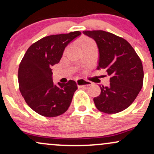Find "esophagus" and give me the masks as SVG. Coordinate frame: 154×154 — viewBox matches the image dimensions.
<instances>
[{"mask_svg":"<svg viewBox=\"0 0 154 154\" xmlns=\"http://www.w3.org/2000/svg\"><path fill=\"white\" fill-rule=\"evenodd\" d=\"M77 82V85L79 86V87H88V86H91L93 83L91 82H89V81L85 80V79H79L76 81Z\"/></svg>","mask_w":154,"mask_h":154,"instance_id":"1","label":"esophagus"}]
</instances>
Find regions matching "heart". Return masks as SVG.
Instances as JSON below:
<instances>
[{
	"label": "heart",
	"mask_w": 154,
	"mask_h": 154,
	"mask_svg": "<svg viewBox=\"0 0 154 154\" xmlns=\"http://www.w3.org/2000/svg\"><path fill=\"white\" fill-rule=\"evenodd\" d=\"M91 43H93V41H92V40H86L85 41L84 43H83V45H85V44Z\"/></svg>",
	"instance_id": "obj_1"
}]
</instances>
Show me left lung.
I'll return each instance as SVG.
<instances>
[{
  "label": "left lung",
  "mask_w": 154,
  "mask_h": 154,
  "mask_svg": "<svg viewBox=\"0 0 154 154\" xmlns=\"http://www.w3.org/2000/svg\"><path fill=\"white\" fill-rule=\"evenodd\" d=\"M95 40L99 53L96 69L106 70L110 85L100 86V94L93 98L98 110L115 114L135 100L143 87V69L133 48L125 39L103 30L83 31Z\"/></svg>",
  "instance_id": "left-lung-1"
}]
</instances>
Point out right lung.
<instances>
[{"mask_svg":"<svg viewBox=\"0 0 154 154\" xmlns=\"http://www.w3.org/2000/svg\"><path fill=\"white\" fill-rule=\"evenodd\" d=\"M79 31L50 35L40 39L26 51L19 66V90L27 105L40 115L54 117L66 112L77 83L53 81L52 66L59 62L67 45L80 36Z\"/></svg>","mask_w":154,"mask_h":154,"instance_id":"add662e5","label":"right lung"}]
</instances>
